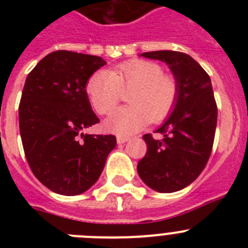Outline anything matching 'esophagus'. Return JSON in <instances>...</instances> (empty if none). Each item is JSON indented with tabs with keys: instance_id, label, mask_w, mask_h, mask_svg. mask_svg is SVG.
Returning a JSON list of instances; mask_svg holds the SVG:
<instances>
[{
	"instance_id": "34e87169",
	"label": "esophagus",
	"mask_w": 248,
	"mask_h": 248,
	"mask_svg": "<svg viewBox=\"0 0 248 248\" xmlns=\"http://www.w3.org/2000/svg\"><path fill=\"white\" fill-rule=\"evenodd\" d=\"M128 140H129V137H124V135H118L117 137L118 144H124V143H126Z\"/></svg>"
}]
</instances>
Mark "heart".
<instances>
[{
	"label": "heart",
	"instance_id": "1",
	"mask_svg": "<svg viewBox=\"0 0 248 248\" xmlns=\"http://www.w3.org/2000/svg\"><path fill=\"white\" fill-rule=\"evenodd\" d=\"M123 91H130L124 107L105 120L104 128L118 135H130L141 130L149 122L168 118L179 98V82L172 74L164 73L155 62L133 59L113 71L94 72L85 83V93L93 109L109 115L117 108Z\"/></svg>",
	"mask_w": 248,
	"mask_h": 248
}]
</instances>
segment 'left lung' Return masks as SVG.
Segmentation results:
<instances>
[{"label": "left lung", "mask_w": 248, "mask_h": 248, "mask_svg": "<svg viewBox=\"0 0 248 248\" xmlns=\"http://www.w3.org/2000/svg\"><path fill=\"white\" fill-rule=\"evenodd\" d=\"M140 56L165 62L179 82L174 110L155 133L145 134L148 150L138 164L140 179L157 192H175L196 180L207 164L217 123L211 79L189 54L175 50Z\"/></svg>", "instance_id": "1"}]
</instances>
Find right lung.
Listing matches in <instances>:
<instances>
[{
    "label": "right lung",
    "instance_id": "add662e5",
    "mask_svg": "<svg viewBox=\"0 0 248 248\" xmlns=\"http://www.w3.org/2000/svg\"><path fill=\"white\" fill-rule=\"evenodd\" d=\"M104 64L102 57L56 50L26 79L18 108L22 145L34 176L56 194L87 191L117 145L114 135L83 134L99 123L85 83Z\"/></svg>",
    "mask_w": 248,
    "mask_h": 248
}]
</instances>
